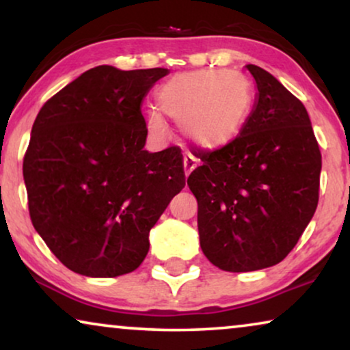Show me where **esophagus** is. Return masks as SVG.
Masks as SVG:
<instances>
[{"label":"esophagus","mask_w":350,"mask_h":350,"mask_svg":"<svg viewBox=\"0 0 350 350\" xmlns=\"http://www.w3.org/2000/svg\"><path fill=\"white\" fill-rule=\"evenodd\" d=\"M196 165H198V164H196V159H194L193 156L188 154V156L183 157V169H185V175L186 176H189L191 172L196 169Z\"/></svg>","instance_id":"esophagus-1"}]
</instances>
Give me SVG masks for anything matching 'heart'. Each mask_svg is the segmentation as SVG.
Returning <instances> with one entry per match:
<instances>
[{"label": "heart", "mask_w": 350, "mask_h": 350, "mask_svg": "<svg viewBox=\"0 0 350 350\" xmlns=\"http://www.w3.org/2000/svg\"><path fill=\"white\" fill-rule=\"evenodd\" d=\"M161 111L181 127V133L200 150H218L231 143L245 126L253 94L248 79L229 70L178 73L157 90ZM148 131L164 135L165 122L156 109L146 114Z\"/></svg>", "instance_id": "obj_1"}]
</instances>
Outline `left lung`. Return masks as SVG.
Instances as JSON below:
<instances>
[{
    "label": "left lung",
    "instance_id": "obj_1",
    "mask_svg": "<svg viewBox=\"0 0 350 350\" xmlns=\"http://www.w3.org/2000/svg\"><path fill=\"white\" fill-rule=\"evenodd\" d=\"M256 100L226 146L202 152L188 186L200 248L228 272L271 267L293 250L319 202L322 154L304 105L271 73L247 65Z\"/></svg>",
    "mask_w": 350,
    "mask_h": 350
}]
</instances>
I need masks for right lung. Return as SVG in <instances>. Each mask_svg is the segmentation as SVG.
I'll list each match as a JSON object with an SVG mask.
<instances>
[{
  "mask_svg": "<svg viewBox=\"0 0 350 350\" xmlns=\"http://www.w3.org/2000/svg\"><path fill=\"white\" fill-rule=\"evenodd\" d=\"M167 68H90L40 109L23 157L36 232L73 272L135 271L150 231L185 188L183 156L145 150L142 102Z\"/></svg>",
  "mask_w": 350,
  "mask_h": 350,
  "instance_id": "1",
  "label": "right lung"
}]
</instances>
